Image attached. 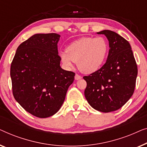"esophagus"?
I'll list each match as a JSON object with an SVG mask.
<instances>
[{"label":"esophagus","mask_w":147,"mask_h":147,"mask_svg":"<svg viewBox=\"0 0 147 147\" xmlns=\"http://www.w3.org/2000/svg\"><path fill=\"white\" fill-rule=\"evenodd\" d=\"M74 78H75V80H79V79H80V78H82V76H80L79 74H76L75 76H74Z\"/></svg>","instance_id":"34e87169"}]
</instances>
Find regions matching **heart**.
Returning a JSON list of instances; mask_svg holds the SVG:
<instances>
[{
    "mask_svg": "<svg viewBox=\"0 0 147 147\" xmlns=\"http://www.w3.org/2000/svg\"><path fill=\"white\" fill-rule=\"evenodd\" d=\"M109 43L104 37H83L71 43L67 52H62V61L68 67L76 63L82 73H92L100 68L109 52Z\"/></svg>",
    "mask_w": 147,
    "mask_h": 147,
    "instance_id": "obj_1",
    "label": "heart"
}]
</instances>
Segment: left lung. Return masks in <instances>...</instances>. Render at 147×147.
<instances>
[{
  "label": "left lung",
  "instance_id": "left-lung-1",
  "mask_svg": "<svg viewBox=\"0 0 147 147\" xmlns=\"http://www.w3.org/2000/svg\"><path fill=\"white\" fill-rule=\"evenodd\" d=\"M97 34L107 36L110 49L105 65L83 77L87 83L84 96L95 110L113 112L121 108L133 94L137 65L131 45L123 37L109 30Z\"/></svg>",
  "mask_w": 147,
  "mask_h": 147
}]
</instances>
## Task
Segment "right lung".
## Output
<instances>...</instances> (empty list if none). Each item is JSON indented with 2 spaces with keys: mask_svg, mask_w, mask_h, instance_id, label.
<instances>
[{
  "mask_svg": "<svg viewBox=\"0 0 147 147\" xmlns=\"http://www.w3.org/2000/svg\"><path fill=\"white\" fill-rule=\"evenodd\" d=\"M56 33L36 34L17 48L11 65L12 94L26 111L38 118L61 109L75 73L61 69Z\"/></svg>",
  "mask_w": 147,
  "mask_h": 147,
  "instance_id": "obj_1",
  "label": "right lung"
}]
</instances>
